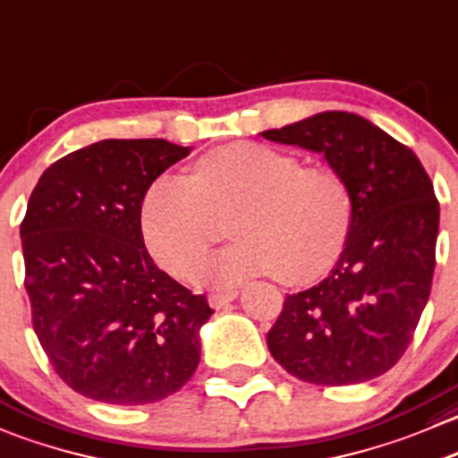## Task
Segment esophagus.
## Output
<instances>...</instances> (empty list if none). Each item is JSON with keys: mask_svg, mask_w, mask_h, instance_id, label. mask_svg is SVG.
<instances>
[{"mask_svg": "<svg viewBox=\"0 0 458 458\" xmlns=\"http://www.w3.org/2000/svg\"><path fill=\"white\" fill-rule=\"evenodd\" d=\"M234 297H237V291H225V293H212L210 297H208V301H210L212 309H221V306H225L228 301H233Z\"/></svg>", "mask_w": 458, "mask_h": 458, "instance_id": "34e87169", "label": "esophagus"}]
</instances>
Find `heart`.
Wrapping results in <instances>:
<instances>
[{"label":"heart","mask_w":458,"mask_h":458,"mask_svg":"<svg viewBox=\"0 0 458 458\" xmlns=\"http://www.w3.org/2000/svg\"><path fill=\"white\" fill-rule=\"evenodd\" d=\"M352 219L340 172L261 143L225 145L199 158L190 176H161L140 206L149 250L179 277L224 237L225 221L234 242L199 273L221 286L266 273L293 286L313 282L342 255Z\"/></svg>","instance_id":"obj_1"}]
</instances>
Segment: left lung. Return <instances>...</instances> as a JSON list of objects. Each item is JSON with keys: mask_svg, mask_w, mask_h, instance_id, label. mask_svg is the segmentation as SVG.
Masks as SVG:
<instances>
[{"mask_svg": "<svg viewBox=\"0 0 458 458\" xmlns=\"http://www.w3.org/2000/svg\"><path fill=\"white\" fill-rule=\"evenodd\" d=\"M266 140L324 154L353 197V219L327 279L286 295L268 331L275 360L313 385H356L410 347L437 264L438 201L410 148L349 111H322Z\"/></svg>", "mask_w": 458, "mask_h": 458, "instance_id": "1", "label": "left lung"}]
</instances>
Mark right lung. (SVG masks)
Here are the masks:
<instances>
[{"mask_svg":"<svg viewBox=\"0 0 458 458\" xmlns=\"http://www.w3.org/2000/svg\"><path fill=\"white\" fill-rule=\"evenodd\" d=\"M192 148L100 140L53 163L20 225L33 328L73 392L148 405L179 392L201 360L212 309L163 273L140 230L149 185Z\"/></svg>","mask_w":458,"mask_h":458,"instance_id":"obj_1","label":"right lung"}]
</instances>
